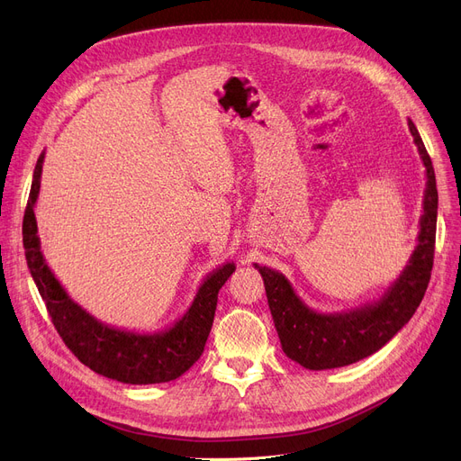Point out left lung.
<instances>
[{"instance_id":"obj_1","label":"left lung","mask_w":461,"mask_h":461,"mask_svg":"<svg viewBox=\"0 0 461 461\" xmlns=\"http://www.w3.org/2000/svg\"><path fill=\"white\" fill-rule=\"evenodd\" d=\"M407 125L426 167L420 230L417 247L400 276L372 303L342 310H312L282 273L254 263L263 278L271 316L284 353L308 370H330L353 365L379 351L417 312L433 267L438 186L431 158L411 119Z\"/></svg>"}]
</instances>
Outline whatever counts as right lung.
Instances as JSON below:
<instances>
[{
  "label": "right lung",
  "instance_id": "obj_1",
  "mask_svg": "<svg viewBox=\"0 0 461 461\" xmlns=\"http://www.w3.org/2000/svg\"><path fill=\"white\" fill-rule=\"evenodd\" d=\"M42 162L44 151L35 164L22 237L30 273L65 346L87 368L119 383L153 384L177 379L203 353L218 292L235 273V263L226 261L203 278L192 304L172 327L157 332H134L103 323L68 297L41 252L33 209L41 190Z\"/></svg>",
  "mask_w": 461,
  "mask_h": 461
}]
</instances>
